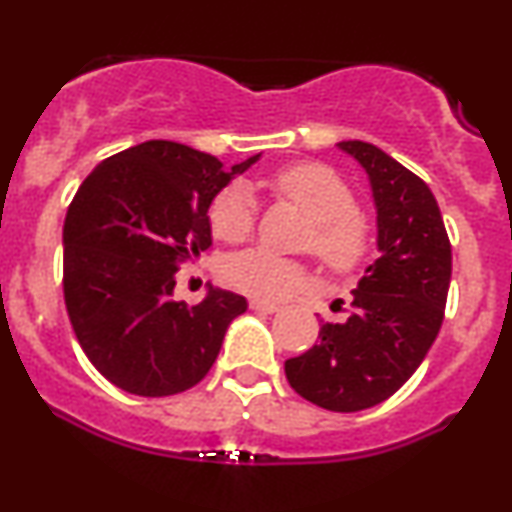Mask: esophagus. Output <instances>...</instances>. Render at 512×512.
<instances>
[{"label": "esophagus", "instance_id": "obj_1", "mask_svg": "<svg viewBox=\"0 0 512 512\" xmlns=\"http://www.w3.org/2000/svg\"><path fill=\"white\" fill-rule=\"evenodd\" d=\"M250 308L257 310V313H276L281 305L279 303H269V301H250Z\"/></svg>", "mask_w": 512, "mask_h": 512}]
</instances>
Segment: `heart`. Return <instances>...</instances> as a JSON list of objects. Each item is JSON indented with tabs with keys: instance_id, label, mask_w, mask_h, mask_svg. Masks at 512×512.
<instances>
[{
	"instance_id": "obj_1",
	"label": "heart",
	"mask_w": 512,
	"mask_h": 512,
	"mask_svg": "<svg viewBox=\"0 0 512 512\" xmlns=\"http://www.w3.org/2000/svg\"><path fill=\"white\" fill-rule=\"evenodd\" d=\"M269 185L313 221L305 248L313 250L334 272H351L370 250V223L356 211L351 187L334 170L320 163H296L272 175ZM257 207L243 182L223 187L209 207L214 236L223 243H240L252 233ZM308 267L291 257L250 248L226 257L221 264L223 284L260 301H276L301 289Z\"/></svg>"
}]
</instances>
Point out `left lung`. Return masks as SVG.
Returning a JSON list of instances; mask_svg holds the SVG:
<instances>
[{
  "label": "left lung",
  "instance_id": "left-lung-1",
  "mask_svg": "<svg viewBox=\"0 0 512 512\" xmlns=\"http://www.w3.org/2000/svg\"><path fill=\"white\" fill-rule=\"evenodd\" d=\"M368 173L380 257L354 289L346 320L325 322L313 349L284 363L298 395L330 411L392 397L421 366L443 325L452 250L433 192L383 149L339 142Z\"/></svg>",
  "mask_w": 512,
  "mask_h": 512
}]
</instances>
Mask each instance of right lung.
Instances as JSON below:
<instances>
[{"mask_svg":"<svg viewBox=\"0 0 512 512\" xmlns=\"http://www.w3.org/2000/svg\"><path fill=\"white\" fill-rule=\"evenodd\" d=\"M216 156L178 142L137 144L81 182L64 219V303L88 361L129 395L168 397L195 387L248 301L211 289L173 301L175 274L209 250L207 211L233 175Z\"/></svg>","mask_w":512,"mask_h":512,"instance_id":"obj_1","label":"right lung"}]
</instances>
